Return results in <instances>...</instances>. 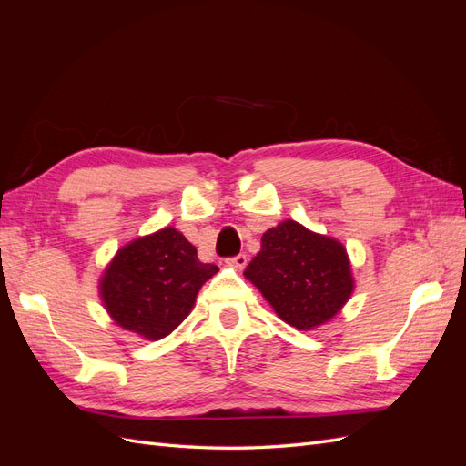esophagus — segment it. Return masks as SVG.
Returning a JSON list of instances; mask_svg holds the SVG:
<instances>
[{
	"instance_id": "1",
	"label": "esophagus",
	"mask_w": 466,
	"mask_h": 466,
	"mask_svg": "<svg viewBox=\"0 0 466 466\" xmlns=\"http://www.w3.org/2000/svg\"><path fill=\"white\" fill-rule=\"evenodd\" d=\"M225 262H228V266L235 268V270H243V268H245L247 262H248V258H247V255H237V257L228 258Z\"/></svg>"
}]
</instances>
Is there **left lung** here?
I'll use <instances>...</instances> for the list:
<instances>
[{
	"label": "left lung",
	"instance_id": "8db88e82",
	"mask_svg": "<svg viewBox=\"0 0 466 466\" xmlns=\"http://www.w3.org/2000/svg\"><path fill=\"white\" fill-rule=\"evenodd\" d=\"M245 278L291 327L311 330L332 319L354 289L346 248L334 238L284 221L262 235Z\"/></svg>",
	"mask_w": 466,
	"mask_h": 466
}]
</instances>
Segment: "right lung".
I'll return each mask as SVG.
<instances>
[{
  "label": "right lung",
  "mask_w": 466,
  "mask_h": 466,
  "mask_svg": "<svg viewBox=\"0 0 466 466\" xmlns=\"http://www.w3.org/2000/svg\"><path fill=\"white\" fill-rule=\"evenodd\" d=\"M218 270L198 260L185 235L167 228L118 250L101 281V295L122 329L159 340L187 319L200 288Z\"/></svg>",
  "instance_id": "obj_1"
}]
</instances>
